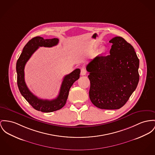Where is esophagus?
<instances>
[{
	"label": "esophagus",
	"instance_id": "esophagus-1",
	"mask_svg": "<svg viewBox=\"0 0 155 155\" xmlns=\"http://www.w3.org/2000/svg\"><path fill=\"white\" fill-rule=\"evenodd\" d=\"M86 72H87L86 70V69L84 68H81V74L82 76L85 75L86 74Z\"/></svg>",
	"mask_w": 155,
	"mask_h": 155
}]
</instances>
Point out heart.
<instances>
[{
	"instance_id": "b5f03b06",
	"label": "heart",
	"mask_w": 155,
	"mask_h": 155,
	"mask_svg": "<svg viewBox=\"0 0 155 155\" xmlns=\"http://www.w3.org/2000/svg\"><path fill=\"white\" fill-rule=\"evenodd\" d=\"M105 51H106V48H105L104 46H102V47L99 49V51H98V52H97V54H100V55L103 54V53L105 52Z\"/></svg>"
}]
</instances>
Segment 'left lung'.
<instances>
[{
  "label": "left lung",
  "instance_id": "1",
  "mask_svg": "<svg viewBox=\"0 0 155 155\" xmlns=\"http://www.w3.org/2000/svg\"><path fill=\"white\" fill-rule=\"evenodd\" d=\"M110 54L97 56L86 70L91 87L89 97L102 109H119L129 100L139 81V60L134 47L123 38L114 37Z\"/></svg>",
  "mask_w": 155,
  "mask_h": 155
}]
</instances>
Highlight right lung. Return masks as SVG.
Wrapping results in <instances>:
<instances>
[{
    "instance_id": "1",
    "label": "right lung",
    "mask_w": 155,
    "mask_h": 155,
    "mask_svg": "<svg viewBox=\"0 0 155 155\" xmlns=\"http://www.w3.org/2000/svg\"><path fill=\"white\" fill-rule=\"evenodd\" d=\"M58 43V38L44 39L40 36L35 37L25 46L16 63L17 83L21 94L35 109L42 112H52L62 108L66 104L71 86L80 77L81 70L79 69H76L72 72L66 75L63 78L59 95L56 99L51 101L38 98L28 89L25 81L24 73L26 62L39 47L51 48L57 45Z\"/></svg>"
}]
</instances>
